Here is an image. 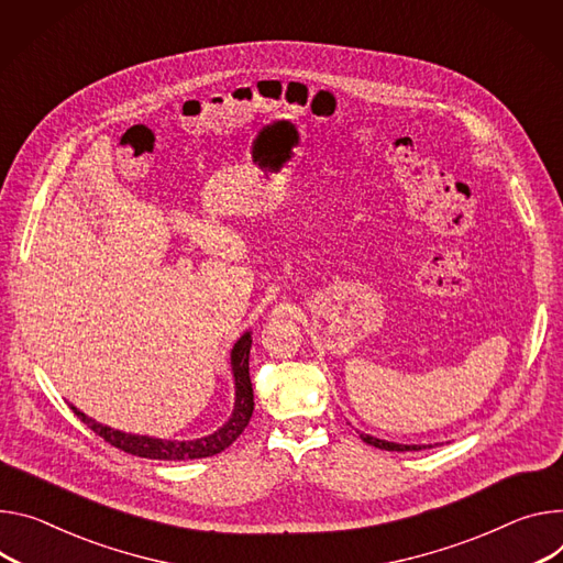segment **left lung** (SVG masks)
Masks as SVG:
<instances>
[{
	"instance_id": "1",
	"label": "left lung",
	"mask_w": 563,
	"mask_h": 563,
	"mask_svg": "<svg viewBox=\"0 0 563 563\" xmlns=\"http://www.w3.org/2000/svg\"><path fill=\"white\" fill-rule=\"evenodd\" d=\"M360 435L366 444H373V446L386 449V451H420V449H427V444H397V442L379 440V438H373V435H366V433H360Z\"/></svg>"
}]
</instances>
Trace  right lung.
Returning <instances> with one entry per match:
<instances>
[{
  "instance_id": "1",
  "label": "right lung",
  "mask_w": 563,
  "mask_h": 563,
  "mask_svg": "<svg viewBox=\"0 0 563 563\" xmlns=\"http://www.w3.org/2000/svg\"><path fill=\"white\" fill-rule=\"evenodd\" d=\"M249 350H251V332H244L231 350V371L235 379V406L229 422L220 427L216 433L197 440H159L150 435H134L125 431H117L112 427L98 424L96 420L87 418L76 406L74 413L96 433L110 442L112 446L150 460H195V457H209L224 451L233 444L240 433L246 429L251 413H253V388L249 377Z\"/></svg>"
}]
</instances>
